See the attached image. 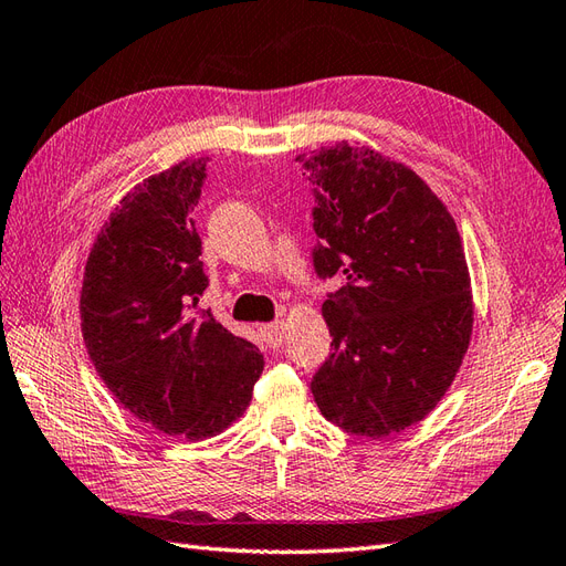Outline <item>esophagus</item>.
<instances>
[{
    "label": "esophagus",
    "mask_w": 566,
    "mask_h": 566,
    "mask_svg": "<svg viewBox=\"0 0 566 566\" xmlns=\"http://www.w3.org/2000/svg\"><path fill=\"white\" fill-rule=\"evenodd\" d=\"M284 321H277V323H268V325H260V335L262 339H265L268 347H280L282 339H284Z\"/></svg>",
    "instance_id": "esophagus-1"
}]
</instances>
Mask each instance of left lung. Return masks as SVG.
<instances>
[{
    "mask_svg": "<svg viewBox=\"0 0 566 566\" xmlns=\"http://www.w3.org/2000/svg\"><path fill=\"white\" fill-rule=\"evenodd\" d=\"M313 182V265L333 352L311 380L323 417L384 439L439 405L470 345L475 304L461 233L410 166L361 144L298 154Z\"/></svg>",
    "mask_w": 566,
    "mask_h": 566,
    "instance_id": "8db88e82",
    "label": "left lung"
}]
</instances>
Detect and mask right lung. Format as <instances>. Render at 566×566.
<instances>
[{
    "label": "right lung",
    "mask_w": 566,
    "mask_h": 566,
    "mask_svg": "<svg viewBox=\"0 0 566 566\" xmlns=\"http://www.w3.org/2000/svg\"><path fill=\"white\" fill-rule=\"evenodd\" d=\"M205 159L144 178L115 205L84 268L82 335L101 380L129 415L180 441L229 429L265 359L212 311L192 209Z\"/></svg>",
    "instance_id": "1"
}]
</instances>
